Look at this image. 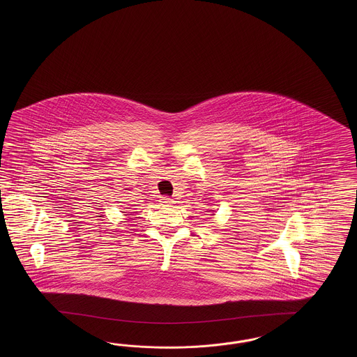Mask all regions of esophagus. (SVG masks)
Returning <instances> with one entry per match:
<instances>
[{
  "label": "esophagus",
  "instance_id": "34e87169",
  "mask_svg": "<svg viewBox=\"0 0 357 357\" xmlns=\"http://www.w3.org/2000/svg\"><path fill=\"white\" fill-rule=\"evenodd\" d=\"M161 204H165V206H172V204H174V200L172 199V197H167V196H163V197H161Z\"/></svg>",
  "mask_w": 357,
  "mask_h": 357
}]
</instances>
